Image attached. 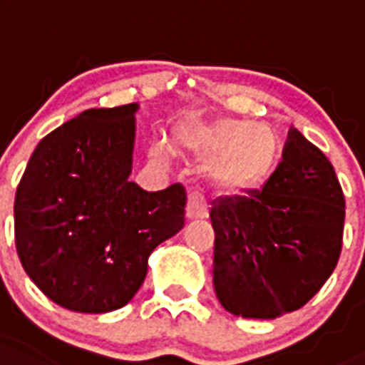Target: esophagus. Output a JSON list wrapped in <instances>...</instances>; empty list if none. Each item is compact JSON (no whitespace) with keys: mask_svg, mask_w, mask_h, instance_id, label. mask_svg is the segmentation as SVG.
Wrapping results in <instances>:
<instances>
[{"mask_svg":"<svg viewBox=\"0 0 365 365\" xmlns=\"http://www.w3.org/2000/svg\"><path fill=\"white\" fill-rule=\"evenodd\" d=\"M185 217L187 219H204L208 217V204L198 192H191L185 208Z\"/></svg>","mask_w":365,"mask_h":365,"instance_id":"1","label":"esophagus"}]
</instances>
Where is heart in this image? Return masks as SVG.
Returning a JSON list of instances; mask_svg holds the SVG:
<instances>
[{
	"mask_svg": "<svg viewBox=\"0 0 365 365\" xmlns=\"http://www.w3.org/2000/svg\"><path fill=\"white\" fill-rule=\"evenodd\" d=\"M180 142L198 159L208 161V174L219 189L251 192L264 187L279 159V142L274 129L250 120L221 118L200 127H189ZM152 157L165 161L168 148L152 146Z\"/></svg>",
	"mask_w": 365,
	"mask_h": 365,
	"instance_id": "obj_1",
	"label": "heart"
}]
</instances>
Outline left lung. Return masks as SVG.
I'll return each instance as SVG.
<instances>
[{
	"label": "left lung",
	"mask_w": 365,
	"mask_h": 365,
	"mask_svg": "<svg viewBox=\"0 0 365 365\" xmlns=\"http://www.w3.org/2000/svg\"><path fill=\"white\" fill-rule=\"evenodd\" d=\"M210 219L221 306L244 319H275L306 306L336 268L345 198L328 157L292 127L264 187L217 198Z\"/></svg>",
	"instance_id": "1"
}]
</instances>
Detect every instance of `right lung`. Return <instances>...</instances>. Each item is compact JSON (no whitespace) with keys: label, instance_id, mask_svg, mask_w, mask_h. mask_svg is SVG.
Wrapping results in <instances>:
<instances>
[{"label":"right lung","instance_id":"right-lung-1","mask_svg":"<svg viewBox=\"0 0 365 365\" xmlns=\"http://www.w3.org/2000/svg\"><path fill=\"white\" fill-rule=\"evenodd\" d=\"M138 105L90 108L35 148L14 198L26 274L50 300L108 313L133 300L157 245L185 225L180 183L148 192L129 180Z\"/></svg>","mask_w":365,"mask_h":365}]
</instances>
